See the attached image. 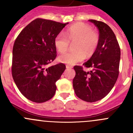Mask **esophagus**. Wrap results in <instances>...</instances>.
I'll list each match as a JSON object with an SVG mask.
<instances>
[{
	"label": "esophagus",
	"mask_w": 133,
	"mask_h": 133,
	"mask_svg": "<svg viewBox=\"0 0 133 133\" xmlns=\"http://www.w3.org/2000/svg\"><path fill=\"white\" fill-rule=\"evenodd\" d=\"M72 67L69 66V65H66V69H71Z\"/></svg>",
	"instance_id": "1"
}]
</instances>
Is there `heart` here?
<instances>
[{"label":"heart","instance_id":"obj_1","mask_svg":"<svg viewBox=\"0 0 133 133\" xmlns=\"http://www.w3.org/2000/svg\"><path fill=\"white\" fill-rule=\"evenodd\" d=\"M60 33L55 39V45L59 52H64L68 49L71 42H76L75 51H70L62 53L58 57L62 63L73 65L82 61L85 57L91 55L98 43V35L89 25L84 23H78L72 25L65 32Z\"/></svg>","mask_w":133,"mask_h":133}]
</instances>
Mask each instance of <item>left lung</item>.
<instances>
[{"label": "left lung", "instance_id": "obj_1", "mask_svg": "<svg viewBox=\"0 0 133 133\" xmlns=\"http://www.w3.org/2000/svg\"><path fill=\"white\" fill-rule=\"evenodd\" d=\"M98 28L97 47L90 58L83 64L90 71L76 65L73 85L76 96L88 102H95L105 97L115 85L119 74L120 49L115 33L103 22L89 20Z\"/></svg>", "mask_w": 133, "mask_h": 133}]
</instances>
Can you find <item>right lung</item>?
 <instances>
[{"instance_id":"add662e5","label":"right lung","mask_w":133,"mask_h":133,"mask_svg":"<svg viewBox=\"0 0 133 133\" xmlns=\"http://www.w3.org/2000/svg\"><path fill=\"white\" fill-rule=\"evenodd\" d=\"M68 23L37 18L25 27L13 48L12 76L28 100L42 103L56 92V82L65 69L62 63L49 67L57 57L55 39Z\"/></svg>"}]
</instances>
